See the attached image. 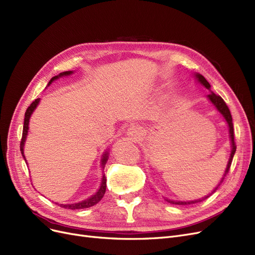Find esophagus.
<instances>
[{"mask_svg":"<svg viewBox=\"0 0 255 255\" xmlns=\"http://www.w3.org/2000/svg\"><path fill=\"white\" fill-rule=\"evenodd\" d=\"M128 135L131 136V138L133 139H139V137L143 135V130L136 127V126H133V127H130L128 129Z\"/></svg>","mask_w":255,"mask_h":255,"instance_id":"esophagus-1","label":"esophagus"}]
</instances>
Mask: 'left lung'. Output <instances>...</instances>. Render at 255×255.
Segmentation results:
<instances>
[{
	"instance_id": "1",
	"label": "left lung",
	"mask_w": 255,
	"mask_h": 255,
	"mask_svg": "<svg viewBox=\"0 0 255 255\" xmlns=\"http://www.w3.org/2000/svg\"><path fill=\"white\" fill-rule=\"evenodd\" d=\"M193 77L195 79V81L199 83L201 86H203L204 88L208 89L210 91V93H208L206 96V98L208 99V101L212 104V105L214 106V108L218 110V112H220V115L224 118L225 122L227 123L228 125V128H229V139H230V147H231V153H230V156H229V161H228V164H227V167H226L225 169V173L223 175V177L221 178V181L219 183V185L216 186L214 189L211 191V193L205 195L204 197H202V199H197V200H193V201H174V200H170V199H167V197H164L165 201H167L168 203L170 204H173V205H190V204H195V203H200L206 199H208V197L215 192V190L218 189V187L222 184V182L224 181V178L226 176V174L228 173L229 169H230V166H231V163H232V159H233V156H234V153L235 151H237V146H235V143H234V134H233V124H232V117H231V113H230V110L228 108V106L226 105V103L224 102V100L220 97V96H216V94L210 90V84L208 83V81H207L202 74L195 72L193 74Z\"/></svg>"
}]
</instances>
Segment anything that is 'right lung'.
Wrapping results in <instances>:
<instances>
[{
	"label": "right lung",
	"mask_w": 255,
	"mask_h": 255,
	"mask_svg": "<svg viewBox=\"0 0 255 255\" xmlns=\"http://www.w3.org/2000/svg\"><path fill=\"white\" fill-rule=\"evenodd\" d=\"M74 71H64V72H61L60 74L55 75V77L51 78V80L49 81V83L47 84V87L50 86V85L56 81L59 80L61 78H65V77H69V75L73 74ZM40 101L41 99H36L34 100L31 104L30 106L27 108L26 112H25V119H24V126H23V134H22V140H21V153L25 159L26 164L28 165L27 163V159L25 157V154H24V146H25V142H26V138H27V135H28V131H29V120H30V117L32 116L33 111L35 110V108L39 106L40 104ZM108 157H109V150H106L105 152L103 153L102 155V158H101V167L102 169H104V167H105V164L107 163L108 161ZM106 192V177H105V174H102V182H101V185H100V188L99 190L92 194L91 196H89L88 199L86 200H83L81 202H78V203H73V204H58L60 207H62V208H66V209H71V210H75V209H85V208H89V207L91 206H94L96 204H98L102 199L104 194H105Z\"/></svg>",
	"instance_id": "obj_1"
}]
</instances>
